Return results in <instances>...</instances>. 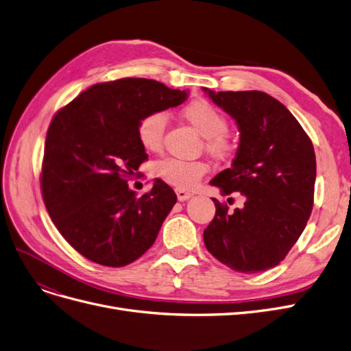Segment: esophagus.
<instances>
[{"instance_id":"obj_1","label":"esophagus","mask_w":351,"mask_h":351,"mask_svg":"<svg viewBox=\"0 0 351 351\" xmlns=\"http://www.w3.org/2000/svg\"><path fill=\"white\" fill-rule=\"evenodd\" d=\"M176 194H177V199L180 200V202H186V200H189L190 197H191V193H189V191H184V190H176Z\"/></svg>"}]
</instances>
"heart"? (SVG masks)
<instances>
[{
  "mask_svg": "<svg viewBox=\"0 0 351 351\" xmlns=\"http://www.w3.org/2000/svg\"><path fill=\"white\" fill-rule=\"evenodd\" d=\"M183 117L206 136V148L217 158H226L233 151V139L228 132V119L223 112L207 99H194L183 108ZM167 128V115L154 110L138 122L136 135L141 145L151 152L161 149ZM208 165L199 160L165 157L154 165V173L180 190H190L207 173Z\"/></svg>",
  "mask_w": 351,
  "mask_h": 351,
  "instance_id": "heart-1",
  "label": "heart"
}]
</instances>
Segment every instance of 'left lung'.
<instances>
[{
	"label": "left lung",
	"instance_id": "1",
	"mask_svg": "<svg viewBox=\"0 0 351 351\" xmlns=\"http://www.w3.org/2000/svg\"><path fill=\"white\" fill-rule=\"evenodd\" d=\"M203 90L237 123L241 143L230 168L210 184L239 191L242 208L212 199L216 215L203 233L207 250L230 269L256 274L284 261L305 229L314 203L315 152L300 122L259 90Z\"/></svg>",
	"mask_w": 351,
	"mask_h": 351
}]
</instances>
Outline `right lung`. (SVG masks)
<instances>
[{
  "mask_svg": "<svg viewBox=\"0 0 351 351\" xmlns=\"http://www.w3.org/2000/svg\"><path fill=\"white\" fill-rule=\"evenodd\" d=\"M186 99V90L125 77L96 83L54 115L41 193L54 226L80 255L119 268L156 242L177 195L160 178L143 195L130 189L128 180L148 158L136 128L149 112Z\"/></svg>",
  "mask_w": 351,
  "mask_h": 351,
  "instance_id": "obj_1",
  "label": "right lung"
}]
</instances>
